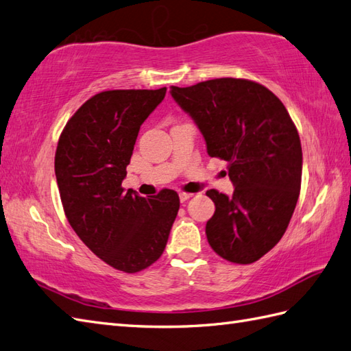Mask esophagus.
Returning a JSON list of instances; mask_svg holds the SVG:
<instances>
[{
  "label": "esophagus",
  "mask_w": 351,
  "mask_h": 351,
  "mask_svg": "<svg viewBox=\"0 0 351 351\" xmlns=\"http://www.w3.org/2000/svg\"><path fill=\"white\" fill-rule=\"evenodd\" d=\"M191 197H193L191 193H184V191L179 193V200H181V202H186V200L191 199Z\"/></svg>",
  "instance_id": "1"
}]
</instances>
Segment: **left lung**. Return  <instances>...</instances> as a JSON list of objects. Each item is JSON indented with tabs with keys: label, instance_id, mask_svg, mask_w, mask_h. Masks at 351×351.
<instances>
[{
	"label": "left lung",
	"instance_id": "obj_1",
	"mask_svg": "<svg viewBox=\"0 0 351 351\" xmlns=\"http://www.w3.org/2000/svg\"><path fill=\"white\" fill-rule=\"evenodd\" d=\"M205 137L210 157L227 161L232 195L206 191L215 213L206 238L219 257L250 265L282 238L296 208L302 146L287 109L272 91L247 79L221 77L170 88Z\"/></svg>",
	"mask_w": 351,
	"mask_h": 351
}]
</instances>
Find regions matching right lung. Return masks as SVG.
I'll return each mask as SVG.
<instances>
[{
  "instance_id": "right-lung-1",
  "label": "right lung",
  "mask_w": 351,
  "mask_h": 351,
  "mask_svg": "<svg viewBox=\"0 0 351 351\" xmlns=\"http://www.w3.org/2000/svg\"><path fill=\"white\" fill-rule=\"evenodd\" d=\"M166 88L95 94L65 124L55 154V176L65 217L97 257L134 274L157 262L179 210V195L151 199L121 184L141 125Z\"/></svg>"
}]
</instances>
